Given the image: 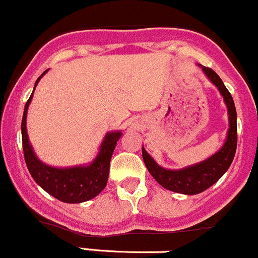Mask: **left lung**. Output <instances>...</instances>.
Here are the masks:
<instances>
[{"instance_id":"8db88e82","label":"left lung","mask_w":258,"mask_h":258,"mask_svg":"<svg viewBox=\"0 0 258 258\" xmlns=\"http://www.w3.org/2000/svg\"><path fill=\"white\" fill-rule=\"evenodd\" d=\"M199 66L203 70L204 75L209 79V81L218 88L228 108L229 129L223 146L208 159L195 165L187 166L181 170H170V168L160 166L143 146L144 162L156 182H159V184H161L166 189L187 196L198 195L217 183L221 176L229 170L234 160L237 145V115L234 99L224 85L223 80L215 71L206 66H202L201 63Z\"/></svg>"}]
</instances>
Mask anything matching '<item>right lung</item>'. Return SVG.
Instances as JSON below:
<instances>
[{
	"instance_id": "right-lung-1",
	"label": "right lung",
	"mask_w": 258,
	"mask_h": 258,
	"mask_svg": "<svg viewBox=\"0 0 258 258\" xmlns=\"http://www.w3.org/2000/svg\"><path fill=\"white\" fill-rule=\"evenodd\" d=\"M46 73L48 70L44 71L38 77L32 95L24 107L21 126L24 160H26L30 176L45 192L63 203H82V202H87L95 198L106 188L108 174H109L110 159H112L115 145L123 133L119 130L107 133L99 145L98 154L88 165L59 168L52 167V166L40 161L33 150V146L28 138L27 113H28V107L33 99L35 87Z\"/></svg>"
}]
</instances>
